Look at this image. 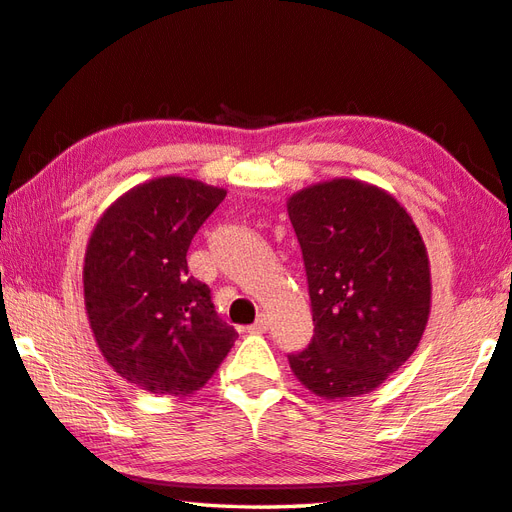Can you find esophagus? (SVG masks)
Masks as SVG:
<instances>
[{
	"label": "esophagus",
	"instance_id": "obj_1",
	"mask_svg": "<svg viewBox=\"0 0 512 512\" xmlns=\"http://www.w3.org/2000/svg\"><path fill=\"white\" fill-rule=\"evenodd\" d=\"M268 328H270V319L266 315H262L253 326H250V333H266Z\"/></svg>",
	"mask_w": 512,
	"mask_h": 512
}]
</instances>
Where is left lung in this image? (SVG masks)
<instances>
[{
  "mask_svg": "<svg viewBox=\"0 0 512 512\" xmlns=\"http://www.w3.org/2000/svg\"><path fill=\"white\" fill-rule=\"evenodd\" d=\"M302 246L315 335L290 370L324 399L366 395L415 353L430 315L419 228L384 188L337 177L286 202Z\"/></svg>",
  "mask_w": 512,
  "mask_h": 512,
  "instance_id": "obj_1",
  "label": "left lung"
}]
</instances>
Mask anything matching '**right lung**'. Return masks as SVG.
Returning a JSON list of instances; mask_svg holds the SVG:
<instances>
[{"mask_svg": "<svg viewBox=\"0 0 512 512\" xmlns=\"http://www.w3.org/2000/svg\"><path fill=\"white\" fill-rule=\"evenodd\" d=\"M224 197L199 179L155 177L117 197L90 233V330L110 368L146 393H195L237 339L186 264L195 233Z\"/></svg>", "mask_w": 512, "mask_h": 512, "instance_id": "right-lung-1", "label": "right lung"}]
</instances>
